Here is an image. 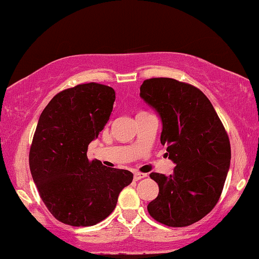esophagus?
Segmentation results:
<instances>
[{"label": "esophagus", "mask_w": 259, "mask_h": 259, "mask_svg": "<svg viewBox=\"0 0 259 259\" xmlns=\"http://www.w3.org/2000/svg\"><path fill=\"white\" fill-rule=\"evenodd\" d=\"M147 177V174H144V173H138V171H136V173H134V180H140V179H144V178H146Z\"/></svg>", "instance_id": "obj_1"}]
</instances>
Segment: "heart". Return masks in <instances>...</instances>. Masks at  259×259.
I'll return each instance as SVG.
<instances>
[{
	"instance_id": "1",
	"label": "heart",
	"mask_w": 259,
	"mask_h": 259,
	"mask_svg": "<svg viewBox=\"0 0 259 259\" xmlns=\"http://www.w3.org/2000/svg\"><path fill=\"white\" fill-rule=\"evenodd\" d=\"M140 113H145V112H140ZM140 113H139V114H140Z\"/></svg>"
}]
</instances>
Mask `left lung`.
<instances>
[{
	"instance_id": "obj_1",
	"label": "left lung",
	"mask_w": 259,
	"mask_h": 259,
	"mask_svg": "<svg viewBox=\"0 0 259 259\" xmlns=\"http://www.w3.org/2000/svg\"><path fill=\"white\" fill-rule=\"evenodd\" d=\"M140 97L162 120L160 144L175 163L173 174L151 173L158 196L150 215L167 227L191 225L207 215L221 197L230 167L228 134L214 107L200 89L170 78L142 82Z\"/></svg>"
}]
</instances>
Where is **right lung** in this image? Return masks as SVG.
<instances>
[{
	"mask_svg": "<svg viewBox=\"0 0 259 259\" xmlns=\"http://www.w3.org/2000/svg\"><path fill=\"white\" fill-rule=\"evenodd\" d=\"M115 92L89 82L56 95L32 138L29 165L41 200L59 222L90 227L106 219L133 173L88 158L89 144L109 119Z\"/></svg>",
	"mask_w": 259,
	"mask_h": 259,
	"instance_id": "right-lung-1",
	"label": "right lung"
}]
</instances>
